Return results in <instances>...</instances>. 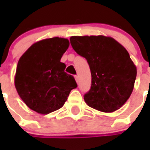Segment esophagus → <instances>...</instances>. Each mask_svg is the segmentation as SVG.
<instances>
[{
	"label": "esophagus",
	"instance_id": "esophagus-1",
	"mask_svg": "<svg viewBox=\"0 0 150 150\" xmlns=\"http://www.w3.org/2000/svg\"><path fill=\"white\" fill-rule=\"evenodd\" d=\"M74 78H75V79H76V81L78 83V81H79V76H78L77 75H75V76H74Z\"/></svg>",
	"mask_w": 150,
	"mask_h": 150
}]
</instances>
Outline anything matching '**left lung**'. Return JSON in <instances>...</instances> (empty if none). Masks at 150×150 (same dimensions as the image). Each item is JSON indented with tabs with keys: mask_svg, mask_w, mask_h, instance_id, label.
Instances as JSON below:
<instances>
[{
	"mask_svg": "<svg viewBox=\"0 0 150 150\" xmlns=\"http://www.w3.org/2000/svg\"><path fill=\"white\" fill-rule=\"evenodd\" d=\"M73 49L88 62L91 88L84 95L89 107L101 112L120 109L129 98L137 68L123 46L110 37L73 36Z\"/></svg>",
	"mask_w": 150,
	"mask_h": 150,
	"instance_id": "1",
	"label": "left lung"
}]
</instances>
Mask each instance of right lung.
Here are the masks:
<instances>
[{
  "mask_svg": "<svg viewBox=\"0 0 150 150\" xmlns=\"http://www.w3.org/2000/svg\"><path fill=\"white\" fill-rule=\"evenodd\" d=\"M69 44L65 38L42 40L30 46L18 60L16 88L25 104L38 113L48 114L60 109L71 90L77 87L61 62Z\"/></svg>",
  "mask_w": 150,
  "mask_h": 150,
  "instance_id": "add662e5",
  "label": "right lung"
}]
</instances>
